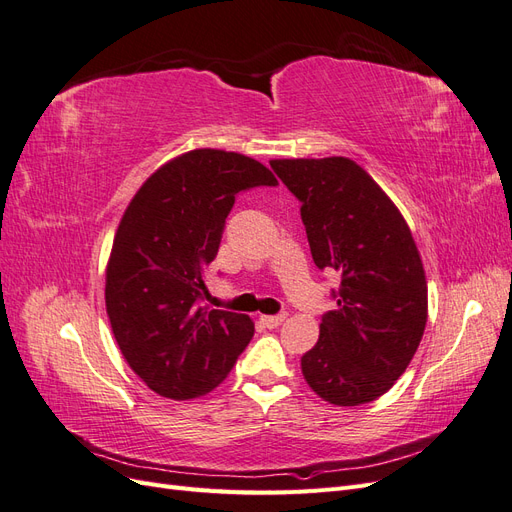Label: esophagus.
Returning a JSON list of instances; mask_svg holds the SVG:
<instances>
[{"label":"esophagus","mask_w":512,"mask_h":512,"mask_svg":"<svg viewBox=\"0 0 512 512\" xmlns=\"http://www.w3.org/2000/svg\"><path fill=\"white\" fill-rule=\"evenodd\" d=\"M284 320H286V314H277V316H260V322L265 324L267 329H277Z\"/></svg>","instance_id":"34e87169"}]
</instances>
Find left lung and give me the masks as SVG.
I'll list each match as a JSON object with an SVG mask.
<instances>
[{
	"mask_svg": "<svg viewBox=\"0 0 512 512\" xmlns=\"http://www.w3.org/2000/svg\"><path fill=\"white\" fill-rule=\"evenodd\" d=\"M297 196L318 269L339 275L337 309L301 356L305 382L333 406L382 397L404 374L427 324V280L408 222L350 158L271 160Z\"/></svg>",
	"mask_w": 512,
	"mask_h": 512,
	"instance_id": "obj_1",
	"label": "left lung"
}]
</instances>
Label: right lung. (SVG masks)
<instances>
[{
    "mask_svg": "<svg viewBox=\"0 0 512 512\" xmlns=\"http://www.w3.org/2000/svg\"><path fill=\"white\" fill-rule=\"evenodd\" d=\"M275 183L243 153L192 149L149 175L123 211L106 262V314L123 359L153 393H211L250 344V316L198 301L235 194Z\"/></svg>",
    "mask_w": 512,
    "mask_h": 512,
    "instance_id": "add662e5",
    "label": "right lung"
}]
</instances>
